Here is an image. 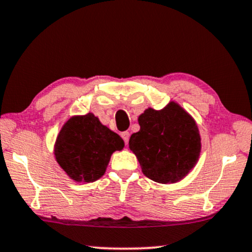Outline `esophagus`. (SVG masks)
<instances>
[{
	"instance_id": "34e87169",
	"label": "esophagus",
	"mask_w": 252,
	"mask_h": 252,
	"mask_svg": "<svg viewBox=\"0 0 252 252\" xmlns=\"http://www.w3.org/2000/svg\"><path fill=\"white\" fill-rule=\"evenodd\" d=\"M121 136H122V138H123L124 143H126V145H128V143H129V137H130V133H129L128 131H124V132L121 133Z\"/></svg>"
}]
</instances>
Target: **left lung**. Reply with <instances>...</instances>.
<instances>
[{
	"mask_svg": "<svg viewBox=\"0 0 252 252\" xmlns=\"http://www.w3.org/2000/svg\"><path fill=\"white\" fill-rule=\"evenodd\" d=\"M138 132L132 133L129 148L136 155L143 173L159 184H173L195 166L201 138L195 121L179 104L164 109H146L138 117Z\"/></svg>",
	"mask_w": 252,
	"mask_h": 252,
	"instance_id": "1",
	"label": "left lung"
}]
</instances>
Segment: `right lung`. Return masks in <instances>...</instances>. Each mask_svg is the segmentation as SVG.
<instances>
[{
  "mask_svg": "<svg viewBox=\"0 0 252 252\" xmlns=\"http://www.w3.org/2000/svg\"><path fill=\"white\" fill-rule=\"evenodd\" d=\"M121 137L89 113L63 124L55 145L60 167L78 183H93L103 176L111 155L122 150Z\"/></svg>",
  "mask_w": 252,
  "mask_h": 252,
  "instance_id": "right-lung-1",
  "label": "right lung"
}]
</instances>
